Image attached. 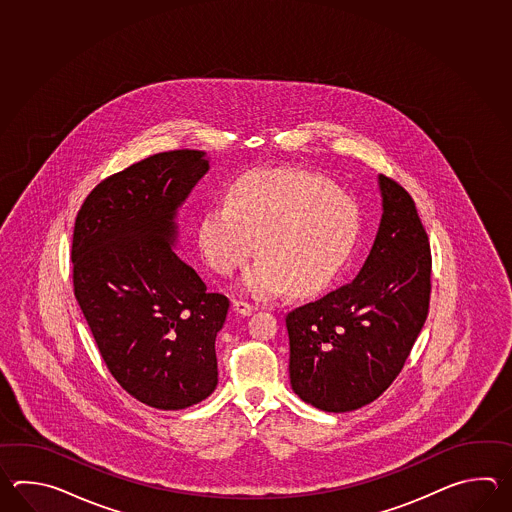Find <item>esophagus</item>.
<instances>
[{
    "label": "esophagus",
    "mask_w": 512,
    "mask_h": 512,
    "mask_svg": "<svg viewBox=\"0 0 512 512\" xmlns=\"http://www.w3.org/2000/svg\"><path fill=\"white\" fill-rule=\"evenodd\" d=\"M234 311L241 316H249L256 311V307L251 304H247V302H243V300H236L234 302Z\"/></svg>",
    "instance_id": "1"
}]
</instances>
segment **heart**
I'll list each match as a JSON object with an SVG mask.
<instances>
[{
  "label": "heart",
  "instance_id": "obj_1",
  "mask_svg": "<svg viewBox=\"0 0 512 512\" xmlns=\"http://www.w3.org/2000/svg\"><path fill=\"white\" fill-rule=\"evenodd\" d=\"M359 234V210L351 197L304 170H267L241 177L227 205L205 212L197 243L219 274L241 269L258 241V256L241 278L254 298L289 291L318 293L335 280Z\"/></svg>",
  "mask_w": 512,
  "mask_h": 512
}]
</instances>
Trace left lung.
I'll return each instance as SVG.
<instances>
[{
	"instance_id": "left-lung-1",
	"label": "left lung",
	"mask_w": 512,
	"mask_h": 512,
	"mask_svg": "<svg viewBox=\"0 0 512 512\" xmlns=\"http://www.w3.org/2000/svg\"><path fill=\"white\" fill-rule=\"evenodd\" d=\"M377 183L381 223L355 280L285 316L293 392L333 414L359 410L388 390L428 315L425 227L403 186L386 175Z\"/></svg>"
}]
</instances>
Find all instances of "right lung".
Returning <instances> with one entry per match:
<instances>
[{"label":"right lung","mask_w":512,"mask_h":512,"mask_svg":"<svg viewBox=\"0 0 512 512\" xmlns=\"http://www.w3.org/2000/svg\"><path fill=\"white\" fill-rule=\"evenodd\" d=\"M197 150L152 155L86 197L73 232L75 296L111 375L137 401L183 410L218 386L229 298L175 249L179 210L208 174Z\"/></svg>","instance_id":"right-lung-1"}]
</instances>
